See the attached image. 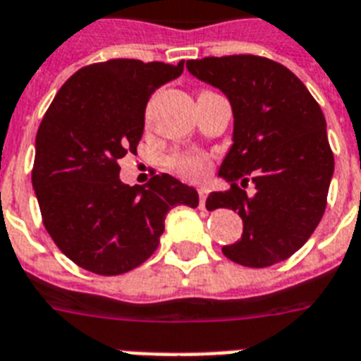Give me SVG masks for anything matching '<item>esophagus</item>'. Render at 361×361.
I'll return each instance as SVG.
<instances>
[{
	"label": "esophagus",
	"mask_w": 361,
	"mask_h": 361,
	"mask_svg": "<svg viewBox=\"0 0 361 361\" xmlns=\"http://www.w3.org/2000/svg\"><path fill=\"white\" fill-rule=\"evenodd\" d=\"M198 198H200V209H206V198H208V187H198Z\"/></svg>",
	"instance_id": "esophagus-1"
}]
</instances>
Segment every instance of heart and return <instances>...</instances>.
Segmentation results:
<instances>
[{"instance_id":"b5f03b06","label":"heart","mask_w":361,"mask_h":361,"mask_svg":"<svg viewBox=\"0 0 361 361\" xmlns=\"http://www.w3.org/2000/svg\"><path fill=\"white\" fill-rule=\"evenodd\" d=\"M169 169L185 180H198L209 170V161L204 153L178 152L169 157Z\"/></svg>"}]
</instances>
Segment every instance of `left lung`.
I'll use <instances>...</instances> for the list:
<instances>
[{"mask_svg": "<svg viewBox=\"0 0 361 361\" xmlns=\"http://www.w3.org/2000/svg\"><path fill=\"white\" fill-rule=\"evenodd\" d=\"M187 69L219 87L234 112V144L219 169L231 189L206 200L208 209H234L243 221V234L223 255L249 268L283 262L324 215L334 176L324 114L303 82L274 59H189ZM249 179L255 195L245 191Z\"/></svg>", "mask_w": 361, "mask_h": 361, "instance_id": "left-lung-1", "label": "left lung"}]
</instances>
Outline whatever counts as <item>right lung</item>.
I'll use <instances>...</instances> for the list:
<instances>
[{"mask_svg":"<svg viewBox=\"0 0 361 361\" xmlns=\"http://www.w3.org/2000/svg\"><path fill=\"white\" fill-rule=\"evenodd\" d=\"M183 73L178 65L109 59L82 67L59 87L35 138L31 183L42 225L65 257L97 275H120L152 257L174 206L198 192L169 174L123 185L120 161L136 153L146 104Z\"/></svg>","mask_w":361,"mask_h":361,"instance_id":"obj_1","label":"right lung"}]
</instances>
